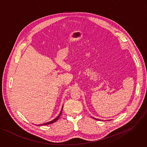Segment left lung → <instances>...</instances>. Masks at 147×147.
I'll use <instances>...</instances> for the list:
<instances>
[{"label": "left lung", "instance_id": "1", "mask_svg": "<svg viewBox=\"0 0 147 147\" xmlns=\"http://www.w3.org/2000/svg\"><path fill=\"white\" fill-rule=\"evenodd\" d=\"M96 119V120H98V121L99 120V119ZM99 121H100V120H99Z\"/></svg>", "mask_w": 147, "mask_h": 147}]
</instances>
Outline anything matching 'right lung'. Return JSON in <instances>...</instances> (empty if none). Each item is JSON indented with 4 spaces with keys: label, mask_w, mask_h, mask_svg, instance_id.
<instances>
[{
    "label": "right lung",
    "mask_w": 147,
    "mask_h": 147,
    "mask_svg": "<svg viewBox=\"0 0 147 147\" xmlns=\"http://www.w3.org/2000/svg\"><path fill=\"white\" fill-rule=\"evenodd\" d=\"M62 109H63V108H62ZM61 113H62V109H61V112H60V114H59V115H58L57 118H55L54 119H53V121H50V122H47V123H43V124H41V125H38V126H43V125H50V124H51V123H54L55 122H56L58 119V118H60V116H61Z\"/></svg>",
    "instance_id": "obj_1"
}]
</instances>
